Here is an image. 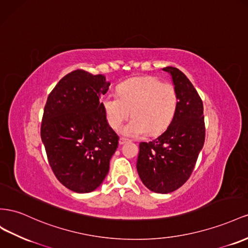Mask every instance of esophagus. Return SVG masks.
Listing matches in <instances>:
<instances>
[{
  "mask_svg": "<svg viewBox=\"0 0 248 248\" xmlns=\"http://www.w3.org/2000/svg\"><path fill=\"white\" fill-rule=\"evenodd\" d=\"M127 142H129V140H127V139H125V138H120V140H119V144L120 145H124Z\"/></svg>",
  "mask_w": 248,
  "mask_h": 248,
  "instance_id": "34e87169",
  "label": "esophagus"
}]
</instances>
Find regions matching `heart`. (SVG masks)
I'll list each match as a JSON object with an SVG mask.
<instances>
[{"label": "heart", "instance_id": "obj_1", "mask_svg": "<svg viewBox=\"0 0 248 248\" xmlns=\"http://www.w3.org/2000/svg\"><path fill=\"white\" fill-rule=\"evenodd\" d=\"M118 93L105 95L102 106L112 129H118L130 113L133 116L121 128L125 137L139 138L147 132L157 135L171 124L177 110L178 96L174 85L153 76L126 80L118 86Z\"/></svg>", "mask_w": 248, "mask_h": 248}]
</instances>
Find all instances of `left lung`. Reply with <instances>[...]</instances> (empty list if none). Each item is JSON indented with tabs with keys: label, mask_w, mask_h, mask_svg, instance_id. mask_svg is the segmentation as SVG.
<instances>
[{
	"label": "left lung",
	"mask_w": 248,
	"mask_h": 248,
	"mask_svg": "<svg viewBox=\"0 0 248 248\" xmlns=\"http://www.w3.org/2000/svg\"><path fill=\"white\" fill-rule=\"evenodd\" d=\"M163 70L169 73L177 92V110L162 135L140 143L137 170L146 188L167 194L190 177L204 144L205 128L203 104L190 80L173 66Z\"/></svg>",
	"instance_id": "1"
}]
</instances>
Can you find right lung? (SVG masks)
<instances>
[{
    "instance_id": "add662e5",
    "label": "right lung",
    "mask_w": 248,
    "mask_h": 248,
    "mask_svg": "<svg viewBox=\"0 0 248 248\" xmlns=\"http://www.w3.org/2000/svg\"><path fill=\"white\" fill-rule=\"evenodd\" d=\"M109 89L104 75L76 70L50 93L41 137L57 179L76 193L103 183L119 137L109 126L100 98Z\"/></svg>"
}]
</instances>
